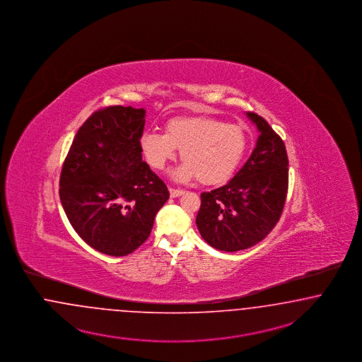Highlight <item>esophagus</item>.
Instances as JSON below:
<instances>
[{"label":"esophagus","instance_id":"esophagus-1","mask_svg":"<svg viewBox=\"0 0 362 362\" xmlns=\"http://www.w3.org/2000/svg\"><path fill=\"white\" fill-rule=\"evenodd\" d=\"M185 194V191L183 189H179V188H170V197L171 198H177V197H180V195H183Z\"/></svg>","mask_w":362,"mask_h":362}]
</instances>
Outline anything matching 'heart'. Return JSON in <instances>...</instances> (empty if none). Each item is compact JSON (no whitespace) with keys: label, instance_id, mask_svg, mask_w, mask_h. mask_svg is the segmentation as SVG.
<instances>
[{"label":"heart","instance_id":"1","mask_svg":"<svg viewBox=\"0 0 362 362\" xmlns=\"http://www.w3.org/2000/svg\"><path fill=\"white\" fill-rule=\"evenodd\" d=\"M247 135L237 124L211 116H180L168 120L165 134L147 131L140 147L152 168L163 170L180 150L185 162L173 171L176 180L188 182L198 176L202 185L228 180L245 158Z\"/></svg>","mask_w":362,"mask_h":362}]
</instances>
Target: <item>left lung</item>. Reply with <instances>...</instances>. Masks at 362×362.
<instances>
[{
	"label": "left lung",
	"instance_id": "1",
	"mask_svg": "<svg viewBox=\"0 0 362 362\" xmlns=\"http://www.w3.org/2000/svg\"><path fill=\"white\" fill-rule=\"evenodd\" d=\"M246 116L259 132L255 148L227 185L200 194L197 215L202 238L227 252L249 249L266 238L286 200V147L263 117L252 112Z\"/></svg>",
	"mask_w": 362,
	"mask_h": 362
}]
</instances>
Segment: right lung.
Here are the masks:
<instances>
[{"instance_id":"add662e5","label":"right lung","mask_w":362,"mask_h":362,"mask_svg":"<svg viewBox=\"0 0 362 362\" xmlns=\"http://www.w3.org/2000/svg\"><path fill=\"white\" fill-rule=\"evenodd\" d=\"M146 110L113 105L77 131L60 176V200L90 247L124 257L141 246L170 198L162 179L141 160Z\"/></svg>"}]
</instances>
